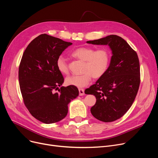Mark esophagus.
I'll use <instances>...</instances> for the list:
<instances>
[{"mask_svg":"<svg viewBox=\"0 0 158 158\" xmlns=\"http://www.w3.org/2000/svg\"><path fill=\"white\" fill-rule=\"evenodd\" d=\"M79 95H83L85 94V90L83 88H79Z\"/></svg>","mask_w":158,"mask_h":158,"instance_id":"1","label":"esophagus"}]
</instances>
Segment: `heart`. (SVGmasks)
Returning <instances> with one entry per match:
<instances>
[{
    "mask_svg": "<svg viewBox=\"0 0 158 158\" xmlns=\"http://www.w3.org/2000/svg\"><path fill=\"white\" fill-rule=\"evenodd\" d=\"M72 56L84 61L82 68L83 73L79 75H70L65 80L66 85L77 88L88 85L92 77L94 79L101 77L107 71L110 61V53L106 48L95 50L92 46L79 47L72 52ZM56 66L62 74L69 73V68L63 56H60L57 57Z\"/></svg>",
    "mask_w": 158,
    "mask_h": 158,
    "instance_id": "1",
    "label": "heart"
}]
</instances>
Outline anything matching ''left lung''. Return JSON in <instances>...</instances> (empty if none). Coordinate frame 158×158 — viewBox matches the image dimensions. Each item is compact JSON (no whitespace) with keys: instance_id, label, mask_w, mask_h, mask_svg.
<instances>
[{"instance_id":"8db88e82","label":"left lung","mask_w":158,"mask_h":158,"mask_svg":"<svg viewBox=\"0 0 158 158\" xmlns=\"http://www.w3.org/2000/svg\"><path fill=\"white\" fill-rule=\"evenodd\" d=\"M87 43L108 44L112 51L106 73L85 92L96 98L95 104L90 109L94 118L106 123L114 121L127 113L138 94L141 81L138 54L126 40L115 35Z\"/></svg>"}]
</instances>
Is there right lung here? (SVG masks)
Listing matches in <instances>:
<instances>
[{
	"mask_svg": "<svg viewBox=\"0 0 158 158\" xmlns=\"http://www.w3.org/2000/svg\"><path fill=\"white\" fill-rule=\"evenodd\" d=\"M72 43L41 34L23 53L19 81L24 103L32 116L46 124L58 122L68 114V105L79 95L76 86L62 85L64 77L56 60ZM58 90L59 93H55Z\"/></svg>",
	"mask_w": 158,
	"mask_h": 158,
	"instance_id": "right-lung-1",
	"label": "right lung"
}]
</instances>
